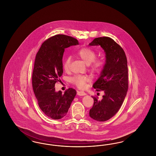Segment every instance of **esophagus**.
I'll return each mask as SVG.
<instances>
[{"label":"esophagus","instance_id":"1","mask_svg":"<svg viewBox=\"0 0 156 156\" xmlns=\"http://www.w3.org/2000/svg\"><path fill=\"white\" fill-rule=\"evenodd\" d=\"M77 94L80 96H84L86 95V93L84 92L83 91H80V90H78L77 91Z\"/></svg>","mask_w":156,"mask_h":156}]
</instances>
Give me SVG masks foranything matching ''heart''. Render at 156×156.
<instances>
[{
  "label": "heart",
  "instance_id": "obj_1",
  "mask_svg": "<svg viewBox=\"0 0 156 156\" xmlns=\"http://www.w3.org/2000/svg\"><path fill=\"white\" fill-rule=\"evenodd\" d=\"M76 55L88 65L89 71L92 74H99L103 70L105 65V61L103 58H96L97 52L93 49L89 47H83L76 52ZM71 61V57L69 55L64 59L62 66L65 71H67L69 69ZM69 81L78 88L83 89L86 86V83L88 81V78L85 75H75L70 78Z\"/></svg>",
  "mask_w": 156,
  "mask_h": 156
}]
</instances>
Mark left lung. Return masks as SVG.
<instances>
[{"label":"left lung","mask_w":156,"mask_h":156,"mask_svg":"<svg viewBox=\"0 0 156 156\" xmlns=\"http://www.w3.org/2000/svg\"><path fill=\"white\" fill-rule=\"evenodd\" d=\"M89 45H101L106 54V63L101 76L93 85L105 95L101 101L92 98L94 102L89 116L97 121L105 122L112 118L119 110L128 90V68L126 54L123 48L112 38H95Z\"/></svg>","instance_id":"obj_1"}]
</instances>
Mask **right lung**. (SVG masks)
I'll list each match as a JSON object with an SVG mask.
<instances>
[{
  "mask_svg": "<svg viewBox=\"0 0 156 156\" xmlns=\"http://www.w3.org/2000/svg\"><path fill=\"white\" fill-rule=\"evenodd\" d=\"M79 44L74 37L64 34L51 37L42 44L36 54L32 75V85L38 105L46 116L55 120L64 118L76 94L73 88L62 94L55 92V83L61 81L65 48Z\"/></svg>",
  "mask_w": 156,
  "mask_h": 156,
  "instance_id": "add662e5",
  "label": "right lung"
}]
</instances>
